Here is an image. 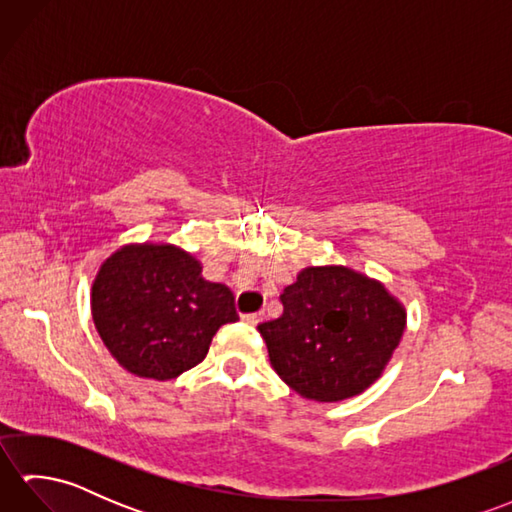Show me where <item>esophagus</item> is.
I'll return each instance as SVG.
<instances>
[{"label":"esophagus","instance_id":"obj_1","mask_svg":"<svg viewBox=\"0 0 512 512\" xmlns=\"http://www.w3.org/2000/svg\"><path fill=\"white\" fill-rule=\"evenodd\" d=\"M248 325H257L259 321H262L264 319V312H253V314H244V317H242Z\"/></svg>","mask_w":512,"mask_h":512}]
</instances>
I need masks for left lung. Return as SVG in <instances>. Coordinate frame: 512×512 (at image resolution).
I'll return each mask as SVG.
<instances>
[{
	"mask_svg": "<svg viewBox=\"0 0 512 512\" xmlns=\"http://www.w3.org/2000/svg\"><path fill=\"white\" fill-rule=\"evenodd\" d=\"M284 314L259 323L270 365L299 396L339 402L383 374L407 312L376 279L345 266L303 268L279 297Z\"/></svg>",
	"mask_w": 512,
	"mask_h": 512,
	"instance_id": "8db88e82",
	"label": "left lung"
}]
</instances>
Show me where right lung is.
I'll return each mask as SVG.
<instances>
[{"mask_svg": "<svg viewBox=\"0 0 512 512\" xmlns=\"http://www.w3.org/2000/svg\"><path fill=\"white\" fill-rule=\"evenodd\" d=\"M92 319L110 354L140 378L169 380L204 361L215 332L235 323V297L171 244L118 248L92 284Z\"/></svg>", "mask_w": 512, "mask_h": 512, "instance_id": "1", "label": "right lung"}]
</instances>
